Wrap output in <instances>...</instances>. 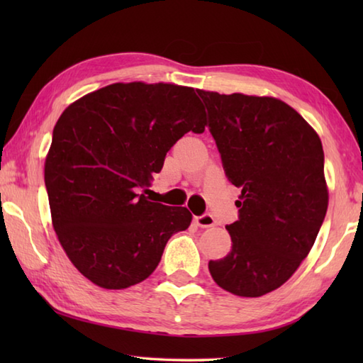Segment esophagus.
<instances>
[{
	"label": "esophagus",
	"mask_w": 363,
	"mask_h": 363,
	"mask_svg": "<svg viewBox=\"0 0 363 363\" xmlns=\"http://www.w3.org/2000/svg\"><path fill=\"white\" fill-rule=\"evenodd\" d=\"M195 223L199 228H212V226H215V223L217 221H215V218L211 213H204V215H201V217H196Z\"/></svg>",
	"instance_id": "obj_1"
}]
</instances>
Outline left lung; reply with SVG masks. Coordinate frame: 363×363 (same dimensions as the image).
Listing matches in <instances>:
<instances>
[{"instance_id": "obj_1", "label": "left lung", "mask_w": 363, "mask_h": 363, "mask_svg": "<svg viewBox=\"0 0 363 363\" xmlns=\"http://www.w3.org/2000/svg\"><path fill=\"white\" fill-rule=\"evenodd\" d=\"M230 184L242 189L233 248L209 262L223 290L259 298L296 272L325 220L329 191L318 134L273 96L196 90Z\"/></svg>"}]
</instances>
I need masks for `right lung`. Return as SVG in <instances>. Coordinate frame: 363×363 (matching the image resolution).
Masks as SVG:
<instances>
[{
	"label": "right lung",
	"instance_id": "right-lung-1",
	"mask_svg": "<svg viewBox=\"0 0 363 363\" xmlns=\"http://www.w3.org/2000/svg\"><path fill=\"white\" fill-rule=\"evenodd\" d=\"M195 89L157 82H115L76 99L60 115L45 159L52 228L90 282L121 290L159 265L168 238L186 230V207L151 203V186L168 150L204 133Z\"/></svg>",
	"mask_w": 363,
	"mask_h": 363
}]
</instances>
